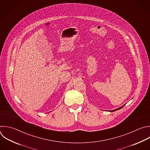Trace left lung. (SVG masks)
<instances>
[{
  "label": "left lung",
  "mask_w": 150,
  "mask_h": 150,
  "mask_svg": "<svg viewBox=\"0 0 150 150\" xmlns=\"http://www.w3.org/2000/svg\"><path fill=\"white\" fill-rule=\"evenodd\" d=\"M124 105H123V106H122V107H120V108H117V109H116V110H112V111H111V112H113V111H117V110H120V109H121V108H122L123 107H124Z\"/></svg>",
  "instance_id": "8db88e82"
}]
</instances>
